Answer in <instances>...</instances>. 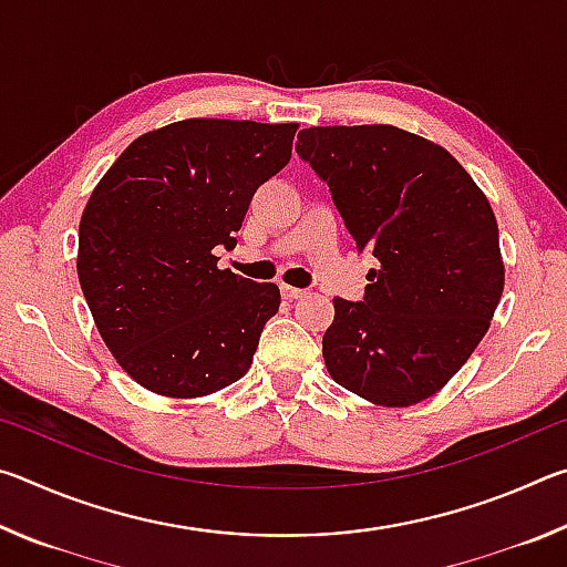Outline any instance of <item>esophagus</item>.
<instances>
[{
    "label": "esophagus",
    "mask_w": 567,
    "mask_h": 567,
    "mask_svg": "<svg viewBox=\"0 0 567 567\" xmlns=\"http://www.w3.org/2000/svg\"><path fill=\"white\" fill-rule=\"evenodd\" d=\"M282 297H287V300H300V297L307 295V290H300V287H290V285H282Z\"/></svg>",
    "instance_id": "1"
}]
</instances>
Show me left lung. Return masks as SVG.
Returning a JSON list of instances; mask_svg holds the SVG:
<instances>
[{
    "mask_svg": "<svg viewBox=\"0 0 567 567\" xmlns=\"http://www.w3.org/2000/svg\"><path fill=\"white\" fill-rule=\"evenodd\" d=\"M297 140L360 252L378 260L360 302L332 300L330 378L372 405L427 400L475 352L501 302L491 203L447 150L392 124L310 127Z\"/></svg>",
    "mask_w": 567,
    "mask_h": 567,
    "instance_id": "8db88e82",
    "label": "left lung"
}]
</instances>
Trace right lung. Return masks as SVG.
Returning a JSON list of instances; mask_svg holds the SVG:
<instances>
[{"label": "right lung", "mask_w": 567, "mask_h": 567, "mask_svg": "<svg viewBox=\"0 0 567 567\" xmlns=\"http://www.w3.org/2000/svg\"><path fill=\"white\" fill-rule=\"evenodd\" d=\"M295 132V122H172L134 140L94 187L76 275L104 344L142 388L205 398L252 364L280 290L219 270L215 247L237 245Z\"/></svg>", "instance_id": "1"}]
</instances>
